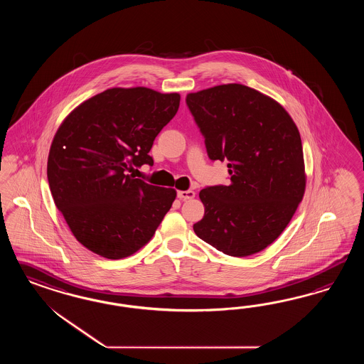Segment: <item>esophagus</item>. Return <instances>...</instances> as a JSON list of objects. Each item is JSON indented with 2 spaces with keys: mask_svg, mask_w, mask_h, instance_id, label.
I'll return each instance as SVG.
<instances>
[{
  "mask_svg": "<svg viewBox=\"0 0 364 364\" xmlns=\"http://www.w3.org/2000/svg\"><path fill=\"white\" fill-rule=\"evenodd\" d=\"M177 198L180 200H189V198H195V192L193 191H178Z\"/></svg>",
  "mask_w": 364,
  "mask_h": 364,
  "instance_id": "obj_1",
  "label": "esophagus"
}]
</instances>
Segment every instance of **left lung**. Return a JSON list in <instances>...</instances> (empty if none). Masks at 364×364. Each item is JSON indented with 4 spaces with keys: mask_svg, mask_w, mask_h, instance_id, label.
Returning <instances> with one entry per match:
<instances>
[{
    "mask_svg": "<svg viewBox=\"0 0 364 364\" xmlns=\"http://www.w3.org/2000/svg\"><path fill=\"white\" fill-rule=\"evenodd\" d=\"M210 160H228L230 186L201 189L204 218L193 225L223 254L263 251L286 230L306 191L298 127L276 100L242 84L188 93Z\"/></svg>",
    "mask_w": 364,
    "mask_h": 364,
    "instance_id": "1",
    "label": "left lung"
}]
</instances>
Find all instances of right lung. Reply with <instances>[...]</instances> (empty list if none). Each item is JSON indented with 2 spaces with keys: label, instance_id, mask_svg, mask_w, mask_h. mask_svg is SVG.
Wrapping results in <instances>:
<instances>
[{
  "label": "right lung",
  "instance_id": "1",
  "mask_svg": "<svg viewBox=\"0 0 364 364\" xmlns=\"http://www.w3.org/2000/svg\"><path fill=\"white\" fill-rule=\"evenodd\" d=\"M178 105V93L110 88L81 102L58 127L48 181L55 207L89 251L110 260L131 256L171 210L176 189L151 186L129 172L154 166L148 154Z\"/></svg>",
  "mask_w": 364,
  "mask_h": 364
}]
</instances>
